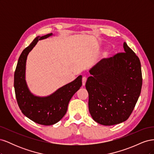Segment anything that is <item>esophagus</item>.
Returning a JSON list of instances; mask_svg holds the SVG:
<instances>
[{
	"mask_svg": "<svg viewBox=\"0 0 154 154\" xmlns=\"http://www.w3.org/2000/svg\"><path fill=\"white\" fill-rule=\"evenodd\" d=\"M87 79V78L86 76H83L82 78V84H83V85H85Z\"/></svg>",
	"mask_w": 154,
	"mask_h": 154,
	"instance_id": "34e87169",
	"label": "esophagus"
}]
</instances>
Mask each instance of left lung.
Wrapping results in <instances>:
<instances>
[{"label": "left lung", "instance_id": "left-lung-1", "mask_svg": "<svg viewBox=\"0 0 154 154\" xmlns=\"http://www.w3.org/2000/svg\"><path fill=\"white\" fill-rule=\"evenodd\" d=\"M123 48V53L102 59L93 67L85 83L92 118L105 126L128 119L141 94L140 60L126 42Z\"/></svg>", "mask_w": 154, "mask_h": 154}]
</instances>
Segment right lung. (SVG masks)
Here are the masks:
<instances>
[{"mask_svg": "<svg viewBox=\"0 0 154 154\" xmlns=\"http://www.w3.org/2000/svg\"><path fill=\"white\" fill-rule=\"evenodd\" d=\"M53 34L37 36L22 51L14 74V87L18 106L26 117L38 124L51 125L58 122L67 112L70 100L82 85V76L60 88L47 97L35 96L30 92L25 80L26 62L29 53L40 40Z\"/></svg>", "mask_w": 154, "mask_h": 154, "instance_id": "add662e5", "label": "right lung"}]
</instances>
